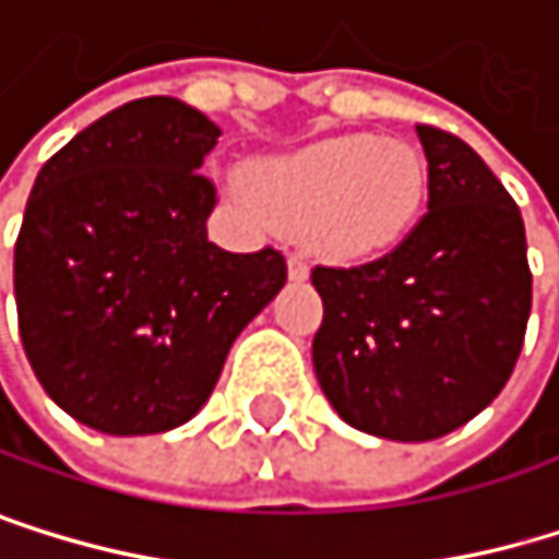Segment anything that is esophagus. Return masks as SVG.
<instances>
[{
	"mask_svg": "<svg viewBox=\"0 0 559 559\" xmlns=\"http://www.w3.org/2000/svg\"><path fill=\"white\" fill-rule=\"evenodd\" d=\"M286 266H289V280H306V276H310V260H306L302 253H289Z\"/></svg>",
	"mask_w": 559,
	"mask_h": 559,
	"instance_id": "esophagus-1",
	"label": "esophagus"
}]
</instances>
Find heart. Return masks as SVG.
Wrapping results in <instances>:
<instances>
[{"instance_id": "obj_1", "label": "heart", "mask_w": 559, "mask_h": 559, "mask_svg": "<svg viewBox=\"0 0 559 559\" xmlns=\"http://www.w3.org/2000/svg\"><path fill=\"white\" fill-rule=\"evenodd\" d=\"M246 206L302 233L333 260H367L396 246L427 200V169L400 139L340 135L253 166Z\"/></svg>"}]
</instances>
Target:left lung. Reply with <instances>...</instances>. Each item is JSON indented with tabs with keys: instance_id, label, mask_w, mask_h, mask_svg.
Returning <instances> with one entry per match:
<instances>
[{
	"instance_id": "left-lung-1",
	"label": "left lung",
	"mask_w": 559,
	"mask_h": 559,
	"mask_svg": "<svg viewBox=\"0 0 559 559\" xmlns=\"http://www.w3.org/2000/svg\"><path fill=\"white\" fill-rule=\"evenodd\" d=\"M427 213L390 253L317 266V380L343 420L400 443L437 440L497 400L523 346L534 276L523 216L460 135L416 126Z\"/></svg>"
}]
</instances>
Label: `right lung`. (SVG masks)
Listing matches in <instances>:
<instances>
[{
	"instance_id": "right-lung-1",
	"label": "right lung",
	"mask_w": 559,
	"mask_h": 559,
	"mask_svg": "<svg viewBox=\"0 0 559 559\" xmlns=\"http://www.w3.org/2000/svg\"><path fill=\"white\" fill-rule=\"evenodd\" d=\"M219 126L173 96L126 103L39 169L15 239L22 349L43 390L112 437L163 433L210 400L286 260L206 239Z\"/></svg>"
}]
</instances>
